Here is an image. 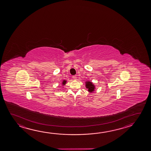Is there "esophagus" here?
Returning a JSON list of instances; mask_svg holds the SVG:
<instances>
[{
  "instance_id": "obj_1",
  "label": "esophagus",
  "mask_w": 151,
  "mask_h": 151,
  "mask_svg": "<svg viewBox=\"0 0 151 151\" xmlns=\"http://www.w3.org/2000/svg\"><path fill=\"white\" fill-rule=\"evenodd\" d=\"M73 78L74 79V80H76L77 78V77L76 75H74V76H73Z\"/></svg>"
}]
</instances>
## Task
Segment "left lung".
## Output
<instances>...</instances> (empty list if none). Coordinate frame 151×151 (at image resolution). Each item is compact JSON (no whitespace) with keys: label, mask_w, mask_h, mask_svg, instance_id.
I'll return each mask as SVG.
<instances>
[{"label":"left lung","mask_w":151,"mask_h":151,"mask_svg":"<svg viewBox=\"0 0 151 151\" xmlns=\"http://www.w3.org/2000/svg\"><path fill=\"white\" fill-rule=\"evenodd\" d=\"M85 83V86L87 88L88 92L93 93L95 91V85L91 81H86Z\"/></svg>","instance_id":"left-lung-1"}]
</instances>
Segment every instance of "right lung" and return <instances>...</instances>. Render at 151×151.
<instances>
[{"instance_id": "obj_1", "label": "right lung", "mask_w": 151, "mask_h": 151, "mask_svg": "<svg viewBox=\"0 0 151 151\" xmlns=\"http://www.w3.org/2000/svg\"><path fill=\"white\" fill-rule=\"evenodd\" d=\"M67 83V81H66V80H63V81H62V82H61V84H62V86L63 87H64V85H65V84H66Z\"/></svg>"}]
</instances>
